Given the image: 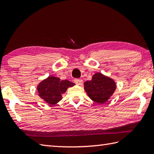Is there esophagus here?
I'll use <instances>...</instances> for the list:
<instances>
[{"label": "esophagus", "mask_w": 154, "mask_h": 154, "mask_svg": "<svg viewBox=\"0 0 154 154\" xmlns=\"http://www.w3.org/2000/svg\"><path fill=\"white\" fill-rule=\"evenodd\" d=\"M75 83L77 84V85H82V84H83V81L81 79H75Z\"/></svg>", "instance_id": "1"}]
</instances>
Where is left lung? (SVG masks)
<instances>
[{
  "instance_id": "1",
  "label": "left lung",
  "mask_w": 154,
  "mask_h": 154,
  "mask_svg": "<svg viewBox=\"0 0 154 154\" xmlns=\"http://www.w3.org/2000/svg\"><path fill=\"white\" fill-rule=\"evenodd\" d=\"M84 85V89L89 98L99 104L107 102L116 89L115 81L101 73L93 75L92 79L86 81Z\"/></svg>"
}]
</instances>
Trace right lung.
Here are the masks:
<instances>
[{"label": "right lung", "mask_w": 154, "mask_h": 154, "mask_svg": "<svg viewBox=\"0 0 154 154\" xmlns=\"http://www.w3.org/2000/svg\"><path fill=\"white\" fill-rule=\"evenodd\" d=\"M75 83L68 80H62L55 76H49L41 81L37 89L38 96L49 105H53L62 99V94L65 93L69 87H73Z\"/></svg>", "instance_id": "1"}]
</instances>
